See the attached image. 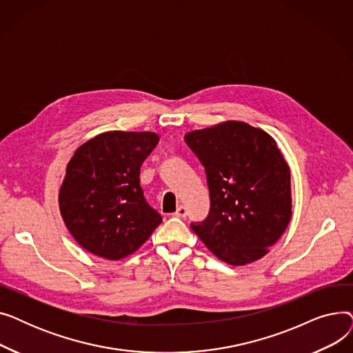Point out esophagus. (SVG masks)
Segmentation results:
<instances>
[{"label":"esophagus","instance_id":"1","mask_svg":"<svg viewBox=\"0 0 353 353\" xmlns=\"http://www.w3.org/2000/svg\"><path fill=\"white\" fill-rule=\"evenodd\" d=\"M174 216H176V217H180V219H184V217L188 216V209L184 208L183 205H180V206L177 208V210L174 212Z\"/></svg>","mask_w":353,"mask_h":353}]
</instances>
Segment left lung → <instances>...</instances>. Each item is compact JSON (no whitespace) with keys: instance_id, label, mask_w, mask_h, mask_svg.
<instances>
[{"instance_id":"1","label":"left lung","mask_w":353,"mask_h":353,"mask_svg":"<svg viewBox=\"0 0 353 353\" xmlns=\"http://www.w3.org/2000/svg\"><path fill=\"white\" fill-rule=\"evenodd\" d=\"M205 165L210 213L193 232L220 261L262 259L292 219L290 169L276 140L243 121H223L184 136Z\"/></svg>"}]
</instances>
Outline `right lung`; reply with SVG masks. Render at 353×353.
I'll list each match as a JSON object with an SVG mask.
<instances>
[{"label":"right lung","instance_id":"obj_1","mask_svg":"<svg viewBox=\"0 0 353 353\" xmlns=\"http://www.w3.org/2000/svg\"><path fill=\"white\" fill-rule=\"evenodd\" d=\"M159 143L153 132H105L70 159L59 192L64 223L87 252L107 261L134 253L161 223L140 188V167Z\"/></svg>","mask_w":353,"mask_h":353}]
</instances>
